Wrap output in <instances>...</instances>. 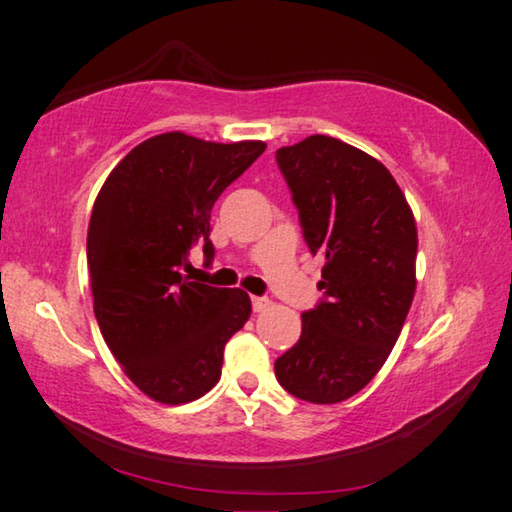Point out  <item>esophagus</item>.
I'll return each instance as SVG.
<instances>
[{"instance_id":"esophagus-1","label":"esophagus","mask_w":512,"mask_h":512,"mask_svg":"<svg viewBox=\"0 0 512 512\" xmlns=\"http://www.w3.org/2000/svg\"><path fill=\"white\" fill-rule=\"evenodd\" d=\"M268 305H271V300H268V298H262V296L253 298V309L257 311V314H259V311H264Z\"/></svg>"}]
</instances>
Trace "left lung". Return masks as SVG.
Wrapping results in <instances>:
<instances>
[{"instance_id": "1", "label": "left lung", "mask_w": 512, "mask_h": 512, "mask_svg": "<svg viewBox=\"0 0 512 512\" xmlns=\"http://www.w3.org/2000/svg\"><path fill=\"white\" fill-rule=\"evenodd\" d=\"M302 237L323 259V300L275 361L284 391L314 404L357 395L391 354L415 293L418 230L384 164L336 137L311 135L275 153Z\"/></svg>"}]
</instances>
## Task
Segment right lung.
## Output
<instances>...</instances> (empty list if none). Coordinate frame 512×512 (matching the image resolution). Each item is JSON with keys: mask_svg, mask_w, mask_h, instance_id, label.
Instances as JSON below:
<instances>
[{"mask_svg": "<svg viewBox=\"0 0 512 512\" xmlns=\"http://www.w3.org/2000/svg\"><path fill=\"white\" fill-rule=\"evenodd\" d=\"M264 142L216 144L162 133L137 144L103 183L88 228L94 316L110 352L162 404L203 397L223 348L250 316L241 289L192 282L189 253L214 257L210 214Z\"/></svg>", "mask_w": 512, "mask_h": 512, "instance_id": "right-lung-1", "label": "right lung"}]
</instances>
